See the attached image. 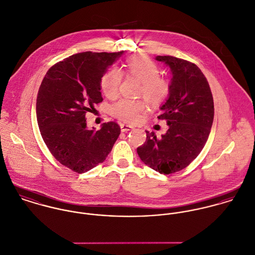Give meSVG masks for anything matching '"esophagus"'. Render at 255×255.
I'll use <instances>...</instances> for the list:
<instances>
[{
	"mask_svg": "<svg viewBox=\"0 0 255 255\" xmlns=\"http://www.w3.org/2000/svg\"><path fill=\"white\" fill-rule=\"evenodd\" d=\"M133 128L131 127V126H128V125H125V124H121V130L123 131V132H125V131H128V130H130V129H132Z\"/></svg>",
	"mask_w": 255,
	"mask_h": 255,
	"instance_id": "esophagus-1",
	"label": "esophagus"
}]
</instances>
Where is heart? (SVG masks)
I'll list each match as a JSON object with an SVG mask.
<instances>
[{
    "instance_id": "b5f03b06",
    "label": "heart",
    "mask_w": 255,
    "mask_h": 255,
    "mask_svg": "<svg viewBox=\"0 0 255 255\" xmlns=\"http://www.w3.org/2000/svg\"><path fill=\"white\" fill-rule=\"evenodd\" d=\"M126 72L141 81L138 94L143 96L151 106H160L168 99L171 83L166 77L160 75L159 67L149 58L144 56L132 57L126 64ZM123 77L124 73L119 68H113L103 75L100 85L107 97L115 98L118 96ZM145 109V101L142 99L123 98L112 106L111 114L125 123H134Z\"/></svg>"
}]
</instances>
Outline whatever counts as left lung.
Masks as SVG:
<instances>
[{
	"instance_id": "obj_1",
	"label": "left lung",
	"mask_w": 255,
	"mask_h": 255,
	"mask_svg": "<svg viewBox=\"0 0 255 255\" xmlns=\"http://www.w3.org/2000/svg\"><path fill=\"white\" fill-rule=\"evenodd\" d=\"M173 73L171 92L161 107L159 120L169 129L157 138L146 131L144 144L137 147L141 161L160 174L169 175L187 167L205 145L214 119V102L209 83L193 63L172 56H157Z\"/></svg>"
}]
</instances>
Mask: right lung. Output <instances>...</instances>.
Masks as SVG:
<instances>
[{
  "label": "right lung",
  "mask_w": 255,
  "mask_h": 255,
  "mask_svg": "<svg viewBox=\"0 0 255 255\" xmlns=\"http://www.w3.org/2000/svg\"><path fill=\"white\" fill-rule=\"evenodd\" d=\"M124 51L74 54L49 69L38 90L36 116L40 133L51 154L77 174L85 173L109 155L121 133L116 122L94 131L85 115L103 101L101 79Z\"/></svg>",
  "instance_id": "add662e5"
}]
</instances>
